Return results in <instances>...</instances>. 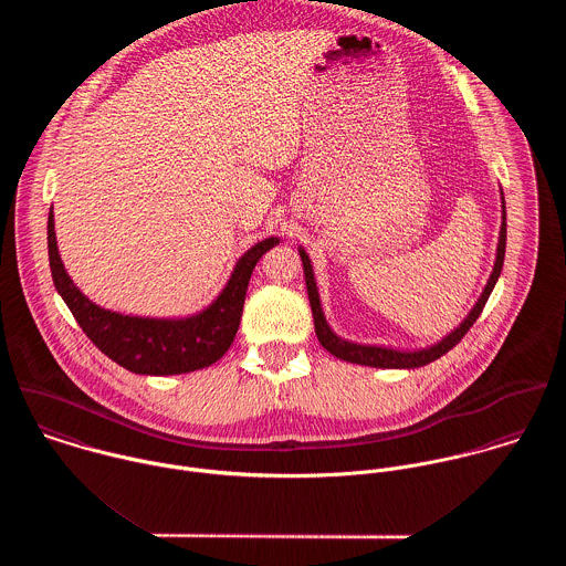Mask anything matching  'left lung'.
Here are the masks:
<instances>
[{"label":"left lung","instance_id":"8db88e82","mask_svg":"<svg viewBox=\"0 0 566 566\" xmlns=\"http://www.w3.org/2000/svg\"><path fill=\"white\" fill-rule=\"evenodd\" d=\"M501 200H503V191H501ZM503 207V216H501V231H499V243H496V256H494V268L490 272V279L485 283L482 296L478 298V303L473 305V310L469 312V316L462 321L460 326H455L449 335H444L440 342L420 348V350H399V348H388V346H375V344H357V342H348L344 337H339L324 318L323 305H321V294L316 287V279H314V268H312V259L310 254L298 248L301 259H303V270H305V283H307V294H310V305H312V314H314V324H316V335L321 339L324 348L335 355L337 359L350 361V364H361V366H373V368H420L427 366L429 361H436L438 357H442L444 353H449L467 333L469 328L480 318V314L484 312L485 301L490 296V292L494 290L499 276H501V268H503V256H505V202H501Z\"/></svg>","mask_w":566,"mask_h":566}]
</instances>
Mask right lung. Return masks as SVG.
I'll use <instances>...</instances> for the list:
<instances>
[{
	"instance_id": "right-lung-1",
	"label": "right lung",
	"mask_w": 566,
	"mask_h": 566,
	"mask_svg": "<svg viewBox=\"0 0 566 566\" xmlns=\"http://www.w3.org/2000/svg\"><path fill=\"white\" fill-rule=\"evenodd\" d=\"M276 243L279 238H268L245 250L229 283L207 310L187 318H144L104 310L82 294L61 261L54 211L48 218V252L56 292L86 337L108 359L135 375H182L216 364L238 335L248 281L256 261Z\"/></svg>"
}]
</instances>
